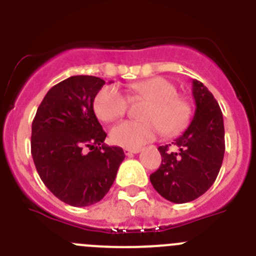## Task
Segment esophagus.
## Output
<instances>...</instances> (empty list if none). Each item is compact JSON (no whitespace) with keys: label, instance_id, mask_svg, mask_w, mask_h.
<instances>
[{"label":"esophagus","instance_id":"1","mask_svg":"<svg viewBox=\"0 0 256 256\" xmlns=\"http://www.w3.org/2000/svg\"><path fill=\"white\" fill-rule=\"evenodd\" d=\"M140 151H141V148H124V154H126V156L133 155V154H138Z\"/></svg>","mask_w":256,"mask_h":256}]
</instances>
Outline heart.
I'll use <instances>...</instances> for the list:
<instances>
[{
  "label": "heart",
  "instance_id": "heart-1",
  "mask_svg": "<svg viewBox=\"0 0 256 256\" xmlns=\"http://www.w3.org/2000/svg\"><path fill=\"white\" fill-rule=\"evenodd\" d=\"M132 98H146L150 102L144 110L146 120H126L118 124L110 132V138L118 146L138 148L151 142L162 132L174 136L188 126L192 119V104L177 87L162 76L146 79L130 86ZM130 98L114 84L106 86L96 94L94 108L98 119L114 122L124 116Z\"/></svg>",
  "mask_w": 256,
  "mask_h": 256
}]
</instances>
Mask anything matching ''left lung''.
Returning a JSON list of instances; mask_svg holds the SVG:
<instances>
[{"mask_svg": "<svg viewBox=\"0 0 256 256\" xmlns=\"http://www.w3.org/2000/svg\"><path fill=\"white\" fill-rule=\"evenodd\" d=\"M195 116L173 144L159 146L162 164L150 176L151 184L166 200L183 204L200 198L216 180L224 156L223 114L212 92L198 80L192 82Z\"/></svg>", "mask_w": 256, "mask_h": 256, "instance_id": "8db88e82", "label": "left lung"}]
</instances>
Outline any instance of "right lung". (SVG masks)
<instances>
[{
  "label": "right lung",
  "instance_id": "add662e5",
  "mask_svg": "<svg viewBox=\"0 0 256 256\" xmlns=\"http://www.w3.org/2000/svg\"><path fill=\"white\" fill-rule=\"evenodd\" d=\"M105 80L74 76L46 94L32 123V156L44 186L65 204H96L114 183L126 155L106 146L94 101Z\"/></svg>",
  "mask_w": 256,
  "mask_h": 256
}]
</instances>
